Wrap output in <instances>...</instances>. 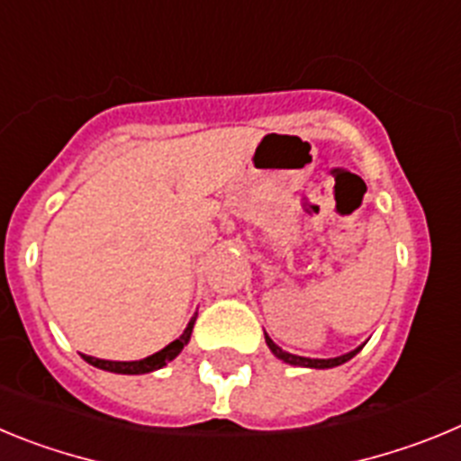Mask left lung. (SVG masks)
<instances>
[{
    "label": "left lung",
    "mask_w": 461,
    "mask_h": 461,
    "mask_svg": "<svg viewBox=\"0 0 461 461\" xmlns=\"http://www.w3.org/2000/svg\"><path fill=\"white\" fill-rule=\"evenodd\" d=\"M267 344L276 358L285 360V363H289V365H298V367H317V370H323V367H338V365L351 360L360 349H363V347H358V349L349 351V354H344V356H338V358H303V356H294V354H287V351H282L280 347H277V344L268 338V335H267Z\"/></svg>",
    "instance_id": "1"
}]
</instances>
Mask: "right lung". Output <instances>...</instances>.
Returning a JSON list of instances; mask_svg holds the SVG:
<instances>
[{"mask_svg": "<svg viewBox=\"0 0 461 461\" xmlns=\"http://www.w3.org/2000/svg\"><path fill=\"white\" fill-rule=\"evenodd\" d=\"M194 319H197V312H194V317L188 321V326H185V330L181 333V338H176L174 342H169L165 349L156 351V354L147 356V358L142 360H103V358H94V356H85V354H82V358H85L89 365H94V367H101V370L105 372H117V375H147V372L160 370V367H165L169 360L176 358V356L181 354V349L190 342Z\"/></svg>", "mask_w": 461, "mask_h": 461, "instance_id": "1", "label": "right lung"}]
</instances>
